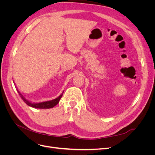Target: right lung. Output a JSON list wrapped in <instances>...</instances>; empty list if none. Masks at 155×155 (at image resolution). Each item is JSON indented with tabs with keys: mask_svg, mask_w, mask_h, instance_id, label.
Instances as JSON below:
<instances>
[{
	"mask_svg": "<svg viewBox=\"0 0 155 155\" xmlns=\"http://www.w3.org/2000/svg\"><path fill=\"white\" fill-rule=\"evenodd\" d=\"M18 94H19L20 96L21 97L22 100H23V101H24L28 106H30V107H34V108H36V109H50V108H52L58 104V103L59 102L60 99L61 98V97L63 96V94L64 92H63V93L58 97L55 98V99H54L53 100L38 103V104H32V103H30V101H27L24 97V96L21 94L19 91H18Z\"/></svg>",
	"mask_w": 155,
	"mask_h": 155,
	"instance_id": "obj_1",
	"label": "right lung"
}]
</instances>
